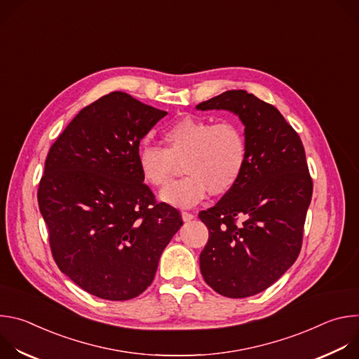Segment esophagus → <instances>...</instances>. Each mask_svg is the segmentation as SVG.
Instances as JSON below:
<instances>
[{
  "mask_svg": "<svg viewBox=\"0 0 359 359\" xmlns=\"http://www.w3.org/2000/svg\"><path fill=\"white\" fill-rule=\"evenodd\" d=\"M182 219H183L184 222H190V220L194 219V215L190 213V212H182Z\"/></svg>",
  "mask_w": 359,
  "mask_h": 359,
  "instance_id": "1",
  "label": "esophagus"
}]
</instances>
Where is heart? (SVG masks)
<instances>
[{"instance_id":"b5f03b06","label":"heart","mask_w":359,"mask_h":359,"mask_svg":"<svg viewBox=\"0 0 359 359\" xmlns=\"http://www.w3.org/2000/svg\"><path fill=\"white\" fill-rule=\"evenodd\" d=\"M168 147L144 144L137 162L144 182L162 187L175 175L179 163H186L184 179L162 190L161 198L176 208H191L212 190L223 194L241 177L248 143L244 129L233 121L213 123L210 119L184 116L165 130Z\"/></svg>"}]
</instances>
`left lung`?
I'll return each instance as SVG.
<instances>
[{"label": "left lung", "mask_w": 359, "mask_h": 359, "mask_svg": "<svg viewBox=\"0 0 359 359\" xmlns=\"http://www.w3.org/2000/svg\"><path fill=\"white\" fill-rule=\"evenodd\" d=\"M196 109L229 111L244 125L248 156L241 177L215 208L198 213L209 229L200 271L224 297H251L274 284L299 254L313 196L305 150L278 109L247 90L223 92Z\"/></svg>", "instance_id": "8db88e82"}]
</instances>
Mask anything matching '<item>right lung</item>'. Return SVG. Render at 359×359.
<instances>
[{
	"label": "right lung",
	"instance_id": "1",
	"mask_svg": "<svg viewBox=\"0 0 359 359\" xmlns=\"http://www.w3.org/2000/svg\"><path fill=\"white\" fill-rule=\"evenodd\" d=\"M168 112L111 92L83 108L50 146L38 189L39 212L60 270L111 301L142 294L182 227L143 183L140 140Z\"/></svg>",
	"mask_w": 359,
	"mask_h": 359
}]
</instances>
